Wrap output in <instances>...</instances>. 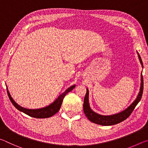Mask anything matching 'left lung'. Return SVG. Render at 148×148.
<instances>
[{
  "mask_svg": "<svg viewBox=\"0 0 148 148\" xmlns=\"http://www.w3.org/2000/svg\"><path fill=\"white\" fill-rule=\"evenodd\" d=\"M138 56V59L140 64H141L142 68H143V63H142V61L141 59L138 52L136 51ZM140 91L138 94L136 99L134 100L133 102L125 109L123 111L119 112L117 114L109 115V116H104V115H101L99 114H97L96 112L92 110L91 107H90L89 102V90L87 88V92L86 96L84 98V113L86 114V117L88 118L89 121H91L95 123L104 125V126H110V125H113L119 123L121 122L124 120L128 118L130 115L133 111L134 108L136 107L138 103L140 102V99L142 98V92H143V89H144V82H143V77H142V72L141 74V78H140Z\"/></svg>",
  "mask_w": 148,
  "mask_h": 148,
  "instance_id": "1",
  "label": "left lung"
}]
</instances>
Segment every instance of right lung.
Instances as JSON below:
<instances>
[{
  "label": "right lung",
  "instance_id": "right-lung-1",
  "mask_svg": "<svg viewBox=\"0 0 148 148\" xmlns=\"http://www.w3.org/2000/svg\"><path fill=\"white\" fill-rule=\"evenodd\" d=\"M75 87H76V85H74V86H72L69 87L68 89H66L63 92H62L61 95H59V97H57L52 103L49 104L48 106L37 109L25 108H23L20 106V105L17 104V102L14 101V99L12 98L10 93L9 92L8 87H6L7 92H8L10 100V101L12 102V103L13 104L14 106L16 107L17 110H19L20 112H23V113L28 115V116L31 117H35V118H47V117L53 116V115L57 113V112H59L65 95L70 91H71Z\"/></svg>",
  "mask_w": 148,
  "mask_h": 148
}]
</instances>
